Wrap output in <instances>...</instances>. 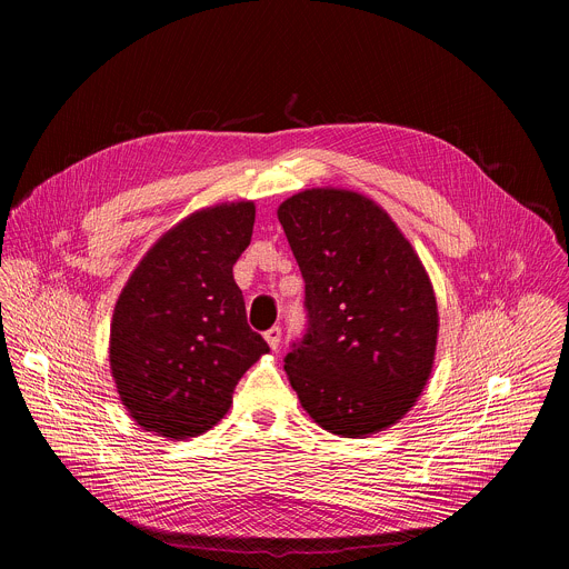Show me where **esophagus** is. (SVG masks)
I'll list each match as a JSON object with an SVG mask.
<instances>
[{
	"label": "esophagus",
	"instance_id": "34e87169",
	"mask_svg": "<svg viewBox=\"0 0 569 569\" xmlns=\"http://www.w3.org/2000/svg\"><path fill=\"white\" fill-rule=\"evenodd\" d=\"M266 342L270 345V349H272V351H277V349H279V345H281V327H272V329H268V331H266Z\"/></svg>",
	"mask_w": 569,
	"mask_h": 569
}]
</instances>
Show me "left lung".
I'll return each mask as SVG.
<instances>
[{
  "label": "left lung",
  "instance_id": "left-lung-1",
  "mask_svg": "<svg viewBox=\"0 0 569 569\" xmlns=\"http://www.w3.org/2000/svg\"><path fill=\"white\" fill-rule=\"evenodd\" d=\"M277 213L306 283V331L283 358L303 410L349 439L393 426L421 396L437 349V299L419 257L353 191H301Z\"/></svg>",
  "mask_w": 569,
  "mask_h": 569
}]
</instances>
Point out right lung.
Returning <instances> with one entry per match:
<instances>
[{"label":"right lung","instance_id":"obj_1","mask_svg":"<svg viewBox=\"0 0 569 569\" xmlns=\"http://www.w3.org/2000/svg\"><path fill=\"white\" fill-rule=\"evenodd\" d=\"M254 213L252 202H236L189 216L128 279L112 315L110 367L143 430L202 435L229 410L242 373L270 351L233 281Z\"/></svg>","mask_w":569,"mask_h":569}]
</instances>
